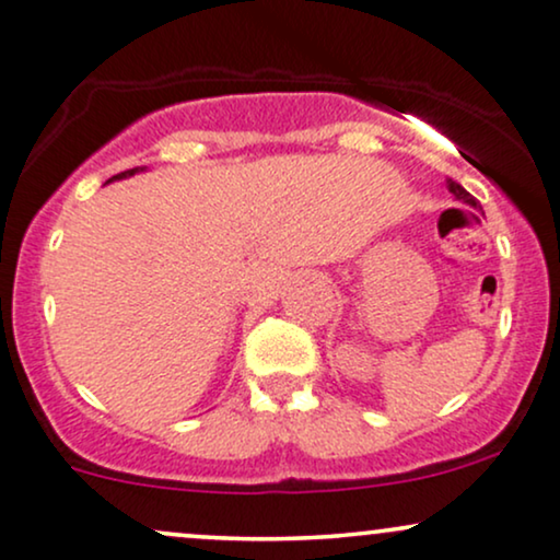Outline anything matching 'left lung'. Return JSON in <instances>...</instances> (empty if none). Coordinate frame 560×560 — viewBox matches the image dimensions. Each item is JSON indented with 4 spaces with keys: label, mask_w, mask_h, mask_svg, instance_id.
<instances>
[{
    "label": "left lung",
    "mask_w": 560,
    "mask_h": 560,
    "mask_svg": "<svg viewBox=\"0 0 560 560\" xmlns=\"http://www.w3.org/2000/svg\"><path fill=\"white\" fill-rule=\"evenodd\" d=\"M448 192H454V195H456V200H462V203H467V206H475V208H480V206H477V200H475L472 195H469L467 190H464V187L459 185V182L448 179Z\"/></svg>",
    "instance_id": "8db88e82"
}]
</instances>
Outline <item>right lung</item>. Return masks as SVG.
I'll use <instances>...</instances> for the list:
<instances>
[{
	"instance_id": "obj_1",
	"label": "right lung",
	"mask_w": 560,
	"mask_h": 560,
	"mask_svg": "<svg viewBox=\"0 0 560 560\" xmlns=\"http://www.w3.org/2000/svg\"><path fill=\"white\" fill-rule=\"evenodd\" d=\"M135 172H143V166H135V170H127V172H119V174H114L112 179H125V177H132ZM112 179H109V182H112Z\"/></svg>"
}]
</instances>
